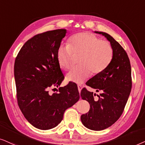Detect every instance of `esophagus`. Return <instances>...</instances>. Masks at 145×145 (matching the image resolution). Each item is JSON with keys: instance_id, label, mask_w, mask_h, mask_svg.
Segmentation results:
<instances>
[{"instance_id": "1", "label": "esophagus", "mask_w": 145, "mask_h": 145, "mask_svg": "<svg viewBox=\"0 0 145 145\" xmlns=\"http://www.w3.org/2000/svg\"><path fill=\"white\" fill-rule=\"evenodd\" d=\"M78 91L79 92H81V90H82V89L83 88V86L82 85H80V84H78Z\"/></svg>"}]
</instances>
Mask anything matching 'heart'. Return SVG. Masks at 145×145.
Masks as SVG:
<instances>
[{
    "mask_svg": "<svg viewBox=\"0 0 145 145\" xmlns=\"http://www.w3.org/2000/svg\"><path fill=\"white\" fill-rule=\"evenodd\" d=\"M111 44L95 34L83 32L70 37L67 45H60L56 59L61 68L68 71L73 67V56H80L78 67L66 75V80L77 84L84 82L91 75L97 76L107 69L113 58Z\"/></svg>",
    "mask_w": 145,
    "mask_h": 145,
    "instance_id": "heart-1",
    "label": "heart"
}]
</instances>
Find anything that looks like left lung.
<instances>
[{"label": "left lung", "instance_id": "left-lung-1", "mask_svg": "<svg viewBox=\"0 0 145 145\" xmlns=\"http://www.w3.org/2000/svg\"><path fill=\"white\" fill-rule=\"evenodd\" d=\"M102 34L113 48V58L109 66L101 74L95 76L86 85L99 92L95 99L93 92L84 88L81 97L90 105L88 113L81 116L84 126L94 131H101L111 127L121 116L132 88L130 60L126 51L119 42L105 32Z\"/></svg>", "mask_w": 145, "mask_h": 145}]
</instances>
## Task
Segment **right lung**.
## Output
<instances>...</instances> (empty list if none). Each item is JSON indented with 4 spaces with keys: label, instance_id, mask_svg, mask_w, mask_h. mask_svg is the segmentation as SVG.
<instances>
[{
    "label": "right lung",
    "instance_id": "right-lung-1",
    "mask_svg": "<svg viewBox=\"0 0 145 145\" xmlns=\"http://www.w3.org/2000/svg\"><path fill=\"white\" fill-rule=\"evenodd\" d=\"M65 29L36 34L25 43L14 61V79L18 107L26 120L36 128L48 130L56 127L63 113L80 99L74 82L50 94L64 80L56 52L65 37Z\"/></svg>",
    "mask_w": 145,
    "mask_h": 145
}]
</instances>
